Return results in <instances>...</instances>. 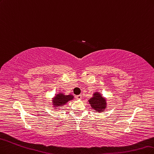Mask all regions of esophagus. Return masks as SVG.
Instances as JSON below:
<instances>
[{"instance_id": "1", "label": "esophagus", "mask_w": 154, "mask_h": 154, "mask_svg": "<svg viewBox=\"0 0 154 154\" xmlns=\"http://www.w3.org/2000/svg\"><path fill=\"white\" fill-rule=\"evenodd\" d=\"M76 98H77V99H78V100H81L82 98V96L81 95H79L76 96Z\"/></svg>"}]
</instances>
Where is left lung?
<instances>
[{
	"instance_id": "obj_1",
	"label": "left lung",
	"mask_w": 154,
	"mask_h": 154,
	"mask_svg": "<svg viewBox=\"0 0 154 154\" xmlns=\"http://www.w3.org/2000/svg\"><path fill=\"white\" fill-rule=\"evenodd\" d=\"M93 109L97 112H102L107 107L106 100L98 92L94 93L93 97L88 100Z\"/></svg>"
}]
</instances>
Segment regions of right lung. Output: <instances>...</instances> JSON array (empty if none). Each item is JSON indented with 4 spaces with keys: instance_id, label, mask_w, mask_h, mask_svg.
<instances>
[{
    "instance_id": "obj_1",
    "label": "right lung",
    "mask_w": 154,
    "mask_h": 154,
    "mask_svg": "<svg viewBox=\"0 0 154 154\" xmlns=\"http://www.w3.org/2000/svg\"><path fill=\"white\" fill-rule=\"evenodd\" d=\"M73 99V96L72 95H64L63 93H59L56 95L53 98L52 104L55 109H59L57 107H62L64 104H66L68 101L72 100Z\"/></svg>"
}]
</instances>
